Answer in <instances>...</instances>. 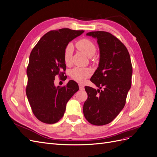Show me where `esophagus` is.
Instances as JSON below:
<instances>
[{
    "instance_id": "1",
    "label": "esophagus",
    "mask_w": 157,
    "mask_h": 157,
    "mask_svg": "<svg viewBox=\"0 0 157 157\" xmlns=\"http://www.w3.org/2000/svg\"><path fill=\"white\" fill-rule=\"evenodd\" d=\"M78 86H79V88H80V90H84V86H83L82 84H78Z\"/></svg>"
}]
</instances>
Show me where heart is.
<instances>
[{
    "label": "heart",
    "mask_w": 157,
    "mask_h": 157,
    "mask_svg": "<svg viewBox=\"0 0 157 157\" xmlns=\"http://www.w3.org/2000/svg\"><path fill=\"white\" fill-rule=\"evenodd\" d=\"M76 46L88 57L93 56L96 52V47L93 42L87 39H84L78 41ZM73 54V46L69 44L65 47L63 54V59L65 64L69 65L71 63V59ZM92 75V70L89 68L75 67L70 71V76L73 80L78 82L82 83Z\"/></svg>",
    "instance_id": "1"
}]
</instances>
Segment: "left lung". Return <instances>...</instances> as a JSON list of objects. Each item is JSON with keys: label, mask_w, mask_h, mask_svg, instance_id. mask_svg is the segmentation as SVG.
I'll return each instance as SVG.
<instances>
[{"label": "left lung", "mask_w": 157, "mask_h": 157, "mask_svg": "<svg viewBox=\"0 0 157 157\" xmlns=\"http://www.w3.org/2000/svg\"><path fill=\"white\" fill-rule=\"evenodd\" d=\"M86 35L97 39L99 61L90 78L98 89L85 86L88 99L83 113L90 124L102 126L113 121L124 108L131 88L132 66L126 46L111 33L92 31Z\"/></svg>", "instance_id": "obj_1"}]
</instances>
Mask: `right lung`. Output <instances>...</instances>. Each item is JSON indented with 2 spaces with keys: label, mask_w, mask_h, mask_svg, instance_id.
I'll return each instance as SVG.
<instances>
[{
  "label": "right lung",
  "mask_w": 157,
  "mask_h": 157,
  "mask_svg": "<svg viewBox=\"0 0 157 157\" xmlns=\"http://www.w3.org/2000/svg\"><path fill=\"white\" fill-rule=\"evenodd\" d=\"M84 31L68 28L47 33L32 50L27 69L26 94L32 111L40 121L54 124L63 117L67 103L79 90L74 80L67 86L54 85L57 75L64 77V50L69 42Z\"/></svg>",
  "instance_id": "right-lung-1"
}]
</instances>
